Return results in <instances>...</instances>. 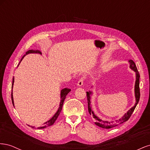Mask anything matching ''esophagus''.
<instances>
[{"label":"esophagus","mask_w":150,"mask_h":150,"mask_svg":"<svg viewBox=\"0 0 150 150\" xmlns=\"http://www.w3.org/2000/svg\"><path fill=\"white\" fill-rule=\"evenodd\" d=\"M83 83H84V79H83V78H81L79 80V81H78V86H82L83 85Z\"/></svg>","instance_id":"1"}]
</instances>
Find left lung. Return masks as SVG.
Instances as JSON below:
<instances>
[{
	"label": "left lung",
	"mask_w": 150,
	"mask_h": 150,
	"mask_svg": "<svg viewBox=\"0 0 150 150\" xmlns=\"http://www.w3.org/2000/svg\"><path fill=\"white\" fill-rule=\"evenodd\" d=\"M129 68L131 69H132L133 71L135 72L136 73V81H135V84H134V96H135V99H136V102L135 104L133 107L131 108L130 110H129L127 112H126L125 114L121 117V118L119 120H117L115 122L112 121H103L101 119L99 118L98 116H97L96 115L94 114V111L92 110L91 109V96L93 95V92L91 91H89L86 92V94H87V99H88V111L89 112L90 115H91L93 116V118L95 120L94 123L96 125L101 127L102 128L104 129H110L114 127H116L117 126H118L122 123H123L124 122L128 121L130 116L132 115L133 112L134 111V109L138 104L139 100V98H140V93H139V72L137 69V67L136 66L135 63L132 61V60H129ZM91 88H93V86Z\"/></svg>",
	"instance_id": "8db88e82"
}]
</instances>
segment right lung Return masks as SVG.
<instances>
[{
    "instance_id": "add662e5",
    "label": "right lung",
    "mask_w": 150,
    "mask_h": 150,
    "mask_svg": "<svg viewBox=\"0 0 150 150\" xmlns=\"http://www.w3.org/2000/svg\"><path fill=\"white\" fill-rule=\"evenodd\" d=\"M41 54L42 55V52H40V51H39V50H29L28 51H27L25 52V55H24V56L22 57V59H21V61L19 62V65L20 64L21 62L22 61V60L23 59V58L26 56L28 55V54ZM19 65H18V66H19ZM13 83H14V77L13 78V80H12V94H11V98H12V104H13V106H14V103H13V93H12V88H13ZM71 91V89H69V88H64L62 89L61 91V101H60V103H59V107L57 111L56 112L55 114L54 115V116L51 117V119L45 122L44 123V125L42 126H40V127H38V129H44V128H47V127L48 126H50L52 125L54 122H55L56 120H57V118L58 117L59 115L60 112L62 110V106H63V103H64V99L66 97V96L67 95V94L69 93V92ZM33 127V126H32ZM33 128H34V127H33Z\"/></svg>"
}]
</instances>
